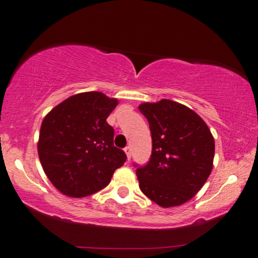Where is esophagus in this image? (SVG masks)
<instances>
[{
	"label": "esophagus",
	"mask_w": 258,
	"mask_h": 258,
	"mask_svg": "<svg viewBox=\"0 0 258 258\" xmlns=\"http://www.w3.org/2000/svg\"><path fill=\"white\" fill-rule=\"evenodd\" d=\"M125 152H126V155H127V159H131V156H132V152H131V148H130V146H126L125 148Z\"/></svg>",
	"instance_id": "obj_1"
}]
</instances>
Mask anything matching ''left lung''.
I'll return each instance as SVG.
<instances>
[{
    "instance_id": "1",
    "label": "left lung",
    "mask_w": 258,
    "mask_h": 258,
    "mask_svg": "<svg viewBox=\"0 0 258 258\" xmlns=\"http://www.w3.org/2000/svg\"><path fill=\"white\" fill-rule=\"evenodd\" d=\"M152 138L149 162L137 167L140 190L162 207L180 206L202 188L213 168L214 139L194 110L171 100L143 103Z\"/></svg>"
}]
</instances>
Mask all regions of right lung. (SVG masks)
I'll return each mask as SVG.
<instances>
[{
    "label": "right lung",
    "instance_id": "1",
    "mask_svg": "<svg viewBox=\"0 0 258 258\" xmlns=\"http://www.w3.org/2000/svg\"><path fill=\"white\" fill-rule=\"evenodd\" d=\"M118 105L99 91L70 96L42 120L38 153L45 174L60 193L84 198L109 184L126 153L114 146L107 118Z\"/></svg>",
    "mask_w": 258,
    "mask_h": 258
}]
</instances>
